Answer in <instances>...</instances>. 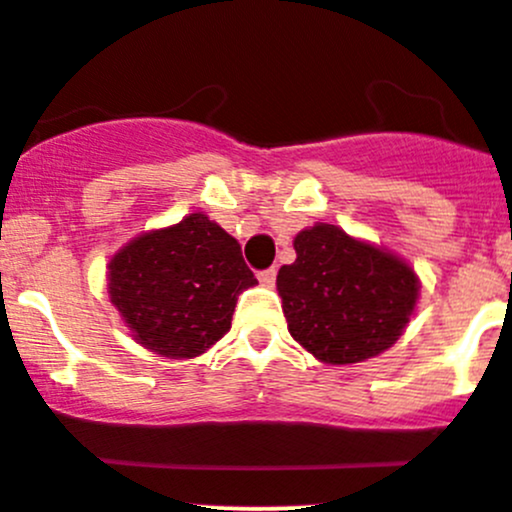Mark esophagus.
I'll use <instances>...</instances> for the list:
<instances>
[{
	"instance_id": "esophagus-1",
	"label": "esophagus",
	"mask_w": 512,
	"mask_h": 512,
	"mask_svg": "<svg viewBox=\"0 0 512 512\" xmlns=\"http://www.w3.org/2000/svg\"><path fill=\"white\" fill-rule=\"evenodd\" d=\"M275 277H277V270L275 267H270V270H262L260 275H257V280H260L265 287H272L275 285Z\"/></svg>"
}]
</instances>
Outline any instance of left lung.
Segmentation results:
<instances>
[{
  "label": "left lung",
  "instance_id": "1",
  "mask_svg": "<svg viewBox=\"0 0 512 512\" xmlns=\"http://www.w3.org/2000/svg\"><path fill=\"white\" fill-rule=\"evenodd\" d=\"M295 262L277 272L287 330L325 365L377 357L415 315L420 277L380 245L317 222L292 240Z\"/></svg>",
  "mask_w": 512,
  "mask_h": 512
}]
</instances>
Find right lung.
Here are the masks:
<instances>
[{"label":"right lung","instance_id":"obj_1","mask_svg":"<svg viewBox=\"0 0 512 512\" xmlns=\"http://www.w3.org/2000/svg\"><path fill=\"white\" fill-rule=\"evenodd\" d=\"M252 285L240 242L202 212L132 237L107 265L109 302L132 340L170 360L200 357L222 340Z\"/></svg>","mask_w":512,"mask_h":512}]
</instances>
